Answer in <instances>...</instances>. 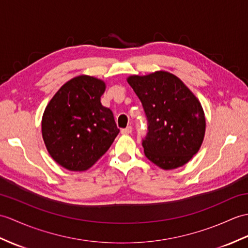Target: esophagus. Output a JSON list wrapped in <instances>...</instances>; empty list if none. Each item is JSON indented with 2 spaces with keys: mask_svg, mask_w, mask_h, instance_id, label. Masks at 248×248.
Returning <instances> with one entry per match:
<instances>
[{
  "mask_svg": "<svg viewBox=\"0 0 248 248\" xmlns=\"http://www.w3.org/2000/svg\"><path fill=\"white\" fill-rule=\"evenodd\" d=\"M132 133V126L131 125H129V126H126V128H124V129H123L122 130V134H131Z\"/></svg>",
  "mask_w": 248,
  "mask_h": 248,
  "instance_id": "obj_1",
  "label": "esophagus"
}]
</instances>
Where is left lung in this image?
Segmentation results:
<instances>
[{
    "instance_id": "1",
    "label": "left lung",
    "mask_w": 248,
    "mask_h": 248,
    "mask_svg": "<svg viewBox=\"0 0 248 248\" xmlns=\"http://www.w3.org/2000/svg\"><path fill=\"white\" fill-rule=\"evenodd\" d=\"M148 120L146 157L165 170L187 164L200 150L206 120L201 102L180 78L165 71L128 79Z\"/></svg>"
}]
</instances>
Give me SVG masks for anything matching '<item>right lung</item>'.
<instances>
[{
	"label": "right lung",
	"mask_w": 248,
	"mask_h": 248,
	"mask_svg": "<svg viewBox=\"0 0 248 248\" xmlns=\"http://www.w3.org/2000/svg\"><path fill=\"white\" fill-rule=\"evenodd\" d=\"M105 91L102 80L81 75L63 84L45 108L43 140L50 156L63 168H91L119 133L112 111L100 102Z\"/></svg>",
	"instance_id": "obj_1"
}]
</instances>
